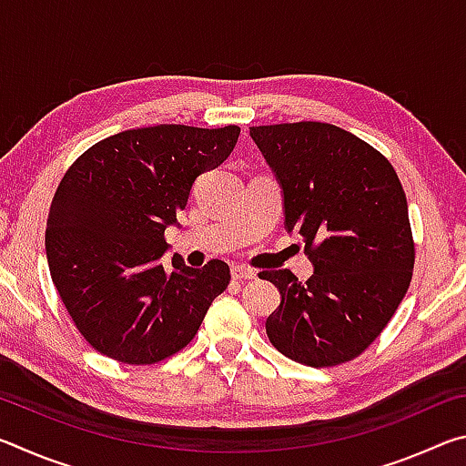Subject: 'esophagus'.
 Masks as SVG:
<instances>
[{"label": "esophagus", "mask_w": 466, "mask_h": 466, "mask_svg": "<svg viewBox=\"0 0 466 466\" xmlns=\"http://www.w3.org/2000/svg\"><path fill=\"white\" fill-rule=\"evenodd\" d=\"M255 278H257V273L252 269H247V267H240V265L232 267V279H236V281H248Z\"/></svg>", "instance_id": "esophagus-1"}]
</instances>
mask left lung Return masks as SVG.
Listing matches in <instances>:
<instances>
[{"label": "left lung", "mask_w": 466, "mask_h": 466, "mask_svg": "<svg viewBox=\"0 0 466 466\" xmlns=\"http://www.w3.org/2000/svg\"><path fill=\"white\" fill-rule=\"evenodd\" d=\"M281 187L286 230L304 238L314 273L263 271L279 309L265 322L275 350L304 366L358 358L389 325L411 283L407 197L390 162L329 123L250 127Z\"/></svg>", "instance_id": "8db88e82"}]
</instances>
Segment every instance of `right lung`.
<instances>
[{"mask_svg":"<svg viewBox=\"0 0 466 466\" xmlns=\"http://www.w3.org/2000/svg\"><path fill=\"white\" fill-rule=\"evenodd\" d=\"M240 127L156 125L94 144L61 178L45 247L55 288L94 350L123 364H156L191 343L230 267L201 269L172 257L164 232L178 226L195 180L222 164Z\"/></svg>","mask_w":466,"mask_h":466,"instance_id":"add662e5","label":"right lung"}]
</instances>
